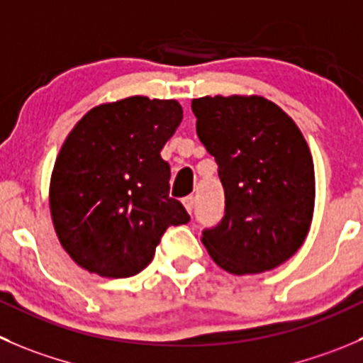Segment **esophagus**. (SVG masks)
Returning a JSON list of instances; mask_svg holds the SVG:
<instances>
[{
  "label": "esophagus",
  "mask_w": 363,
  "mask_h": 363,
  "mask_svg": "<svg viewBox=\"0 0 363 363\" xmlns=\"http://www.w3.org/2000/svg\"><path fill=\"white\" fill-rule=\"evenodd\" d=\"M182 203H184L186 211H188V213L191 214L193 209H195V196H186V199L182 200Z\"/></svg>",
  "instance_id": "esophagus-1"
}]
</instances>
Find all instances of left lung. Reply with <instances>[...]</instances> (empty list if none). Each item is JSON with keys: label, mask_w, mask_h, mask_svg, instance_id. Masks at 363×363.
Here are the masks:
<instances>
[{"label": "left lung", "mask_w": 363, "mask_h": 363, "mask_svg": "<svg viewBox=\"0 0 363 363\" xmlns=\"http://www.w3.org/2000/svg\"><path fill=\"white\" fill-rule=\"evenodd\" d=\"M196 135L218 163L225 216L203 230L211 259L232 275L289 260L311 230L314 161L296 122L262 96L191 101Z\"/></svg>", "instance_id": "obj_1"}]
</instances>
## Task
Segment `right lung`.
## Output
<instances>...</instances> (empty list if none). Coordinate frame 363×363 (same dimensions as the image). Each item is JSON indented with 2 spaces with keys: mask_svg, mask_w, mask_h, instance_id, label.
<instances>
[{
  "mask_svg": "<svg viewBox=\"0 0 363 363\" xmlns=\"http://www.w3.org/2000/svg\"><path fill=\"white\" fill-rule=\"evenodd\" d=\"M182 121L175 99L131 96L81 117L63 142L49 182L62 248L83 269L125 279L149 266L163 232L189 221L170 199L161 149Z\"/></svg>",
  "mask_w": 363,
  "mask_h": 363,
  "instance_id": "obj_1",
  "label": "right lung"
}]
</instances>
